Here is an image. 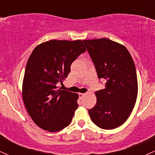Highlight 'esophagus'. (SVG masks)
Masks as SVG:
<instances>
[{
    "instance_id": "obj_1",
    "label": "esophagus",
    "mask_w": 155,
    "mask_h": 155,
    "mask_svg": "<svg viewBox=\"0 0 155 155\" xmlns=\"http://www.w3.org/2000/svg\"><path fill=\"white\" fill-rule=\"evenodd\" d=\"M85 95H86V93H79V94L80 98H82V97H83Z\"/></svg>"
}]
</instances>
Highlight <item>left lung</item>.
Here are the masks:
<instances>
[{"label": "left lung", "mask_w": 155, "mask_h": 155, "mask_svg": "<svg viewBox=\"0 0 155 155\" xmlns=\"http://www.w3.org/2000/svg\"><path fill=\"white\" fill-rule=\"evenodd\" d=\"M98 79L106 81L95 92L97 102L88 112L99 127L112 130L127 120L136 104L138 81L136 66L124 46L108 38L84 40Z\"/></svg>", "instance_id": "obj_1"}]
</instances>
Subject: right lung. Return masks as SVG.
<instances>
[{"label":"right lung","mask_w":155,"mask_h":155,"mask_svg":"<svg viewBox=\"0 0 155 155\" xmlns=\"http://www.w3.org/2000/svg\"><path fill=\"white\" fill-rule=\"evenodd\" d=\"M86 51L81 40H50L37 46L28 60L22 83L27 111L41 128L58 132L69 125L79 95L58 89L71 65Z\"/></svg>","instance_id":"add662e5"}]
</instances>
